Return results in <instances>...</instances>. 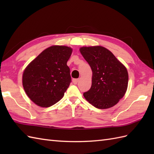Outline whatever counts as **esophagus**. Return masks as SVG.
I'll return each instance as SVG.
<instances>
[{"instance_id": "esophagus-1", "label": "esophagus", "mask_w": 154, "mask_h": 154, "mask_svg": "<svg viewBox=\"0 0 154 154\" xmlns=\"http://www.w3.org/2000/svg\"><path fill=\"white\" fill-rule=\"evenodd\" d=\"M79 79H73V83L74 84H77L78 82H79Z\"/></svg>"}]
</instances>
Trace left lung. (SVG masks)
I'll use <instances>...</instances> for the list:
<instances>
[{
    "label": "left lung",
    "mask_w": 154,
    "mask_h": 154,
    "mask_svg": "<svg viewBox=\"0 0 154 154\" xmlns=\"http://www.w3.org/2000/svg\"><path fill=\"white\" fill-rule=\"evenodd\" d=\"M79 50L93 72L91 87L83 93L84 97L97 109L114 106L126 92L128 74L126 67L104 47H82Z\"/></svg>",
    "instance_id": "obj_1"
}]
</instances>
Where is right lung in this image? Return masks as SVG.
I'll use <instances>...</instances> for the list:
<instances>
[{"label":"right lung","mask_w":154,"mask_h":154,"mask_svg":"<svg viewBox=\"0 0 154 154\" xmlns=\"http://www.w3.org/2000/svg\"><path fill=\"white\" fill-rule=\"evenodd\" d=\"M72 51L69 47L53 45L26 67L22 75L23 87L35 104L50 107L63 98L71 82L67 62Z\"/></svg>","instance_id":"obj_1"}]
</instances>
